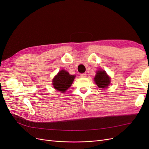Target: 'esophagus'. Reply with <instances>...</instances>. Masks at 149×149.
I'll list each match as a JSON object with an SVG mask.
<instances>
[{
  "label": "esophagus",
  "instance_id": "1",
  "mask_svg": "<svg viewBox=\"0 0 149 149\" xmlns=\"http://www.w3.org/2000/svg\"><path fill=\"white\" fill-rule=\"evenodd\" d=\"M80 76L81 78H85V77H86V73H81L80 74Z\"/></svg>",
  "mask_w": 149,
  "mask_h": 149
}]
</instances>
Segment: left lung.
<instances>
[{"instance_id":"8db88e82","label":"left lung","mask_w":149,"mask_h":149,"mask_svg":"<svg viewBox=\"0 0 149 149\" xmlns=\"http://www.w3.org/2000/svg\"><path fill=\"white\" fill-rule=\"evenodd\" d=\"M94 81L100 88H106L110 84V78L104 70H99L94 78Z\"/></svg>"}]
</instances>
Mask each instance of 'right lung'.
<instances>
[{
  "mask_svg": "<svg viewBox=\"0 0 149 149\" xmlns=\"http://www.w3.org/2000/svg\"><path fill=\"white\" fill-rule=\"evenodd\" d=\"M75 76L70 74L65 70H61L53 80V85L56 90L61 93L65 92L73 82Z\"/></svg>",
  "mask_w": 149,
  "mask_h": 149,
  "instance_id": "right-lung-1",
  "label": "right lung"
}]
</instances>
